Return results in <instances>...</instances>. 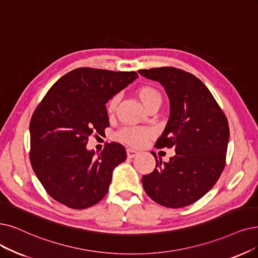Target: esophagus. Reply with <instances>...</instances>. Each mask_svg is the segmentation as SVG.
I'll return each mask as SVG.
<instances>
[{
    "instance_id": "esophagus-1",
    "label": "esophagus",
    "mask_w": 258,
    "mask_h": 258,
    "mask_svg": "<svg viewBox=\"0 0 258 258\" xmlns=\"http://www.w3.org/2000/svg\"><path fill=\"white\" fill-rule=\"evenodd\" d=\"M138 154H139V151H137V150H135V149H127V157H128L129 159H132V158L137 157Z\"/></svg>"
}]
</instances>
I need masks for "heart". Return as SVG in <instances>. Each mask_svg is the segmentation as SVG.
Instances as JSON below:
<instances>
[{"mask_svg": "<svg viewBox=\"0 0 258 258\" xmlns=\"http://www.w3.org/2000/svg\"><path fill=\"white\" fill-rule=\"evenodd\" d=\"M138 93H139L140 99L143 102V105L146 107V109L151 105L156 104V102L162 101L160 92L153 87L144 86L139 89ZM117 102H118V96H114L109 101L108 104L109 113H112L115 110ZM149 135H150L149 130L145 128H125L120 131L119 139L125 143L129 144V145L141 146L142 144H144V142L148 139Z\"/></svg>", "mask_w": 258, "mask_h": 258, "instance_id": "heart-1", "label": "heart"}]
</instances>
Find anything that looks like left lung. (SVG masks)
Segmentation results:
<instances>
[{
  "instance_id": "1",
  "label": "left lung",
  "mask_w": 258,
  "mask_h": 258,
  "mask_svg": "<svg viewBox=\"0 0 258 258\" xmlns=\"http://www.w3.org/2000/svg\"><path fill=\"white\" fill-rule=\"evenodd\" d=\"M139 73L159 81L166 91L170 114L156 147L176 151L167 163L151 152L157 165L143 176L144 189L163 207H187L202 198L223 171L230 138L228 119L210 90L188 72L164 67Z\"/></svg>"
}]
</instances>
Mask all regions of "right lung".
Instances as JSON below:
<instances>
[{"mask_svg": "<svg viewBox=\"0 0 258 258\" xmlns=\"http://www.w3.org/2000/svg\"><path fill=\"white\" fill-rule=\"evenodd\" d=\"M138 77L136 72L78 68L47 91L30 119L29 159L51 198L84 210L105 197L113 169L127 159L125 147L110 143L95 153L86 145L110 126L109 99Z\"/></svg>", "mask_w": 258, "mask_h": 258, "instance_id": "1", "label": "right lung"}]
</instances>
